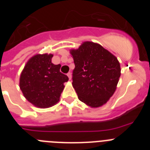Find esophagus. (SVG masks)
<instances>
[{
    "instance_id": "34e87169",
    "label": "esophagus",
    "mask_w": 150,
    "mask_h": 150,
    "mask_svg": "<svg viewBox=\"0 0 150 150\" xmlns=\"http://www.w3.org/2000/svg\"><path fill=\"white\" fill-rule=\"evenodd\" d=\"M67 76H68L69 79H70V80H71V79H72V75H71V73H68V74H67Z\"/></svg>"
}]
</instances>
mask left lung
Instances as JSON below:
<instances>
[{
  "instance_id": "1",
  "label": "left lung",
  "mask_w": 150,
  "mask_h": 150,
  "mask_svg": "<svg viewBox=\"0 0 150 150\" xmlns=\"http://www.w3.org/2000/svg\"><path fill=\"white\" fill-rule=\"evenodd\" d=\"M70 54L75 64L72 85L78 98L92 108L105 104L114 94L121 75L117 58L91 41L71 50Z\"/></svg>"
}]
</instances>
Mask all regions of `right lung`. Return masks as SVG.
<instances>
[{
	"mask_svg": "<svg viewBox=\"0 0 150 150\" xmlns=\"http://www.w3.org/2000/svg\"><path fill=\"white\" fill-rule=\"evenodd\" d=\"M52 54H37L27 62L20 78L19 87L24 97L39 108H48L60 100L68 77L60 72L61 64L52 63Z\"/></svg>",
	"mask_w": 150,
	"mask_h": 150,
	"instance_id": "1",
	"label": "right lung"
}]
</instances>
